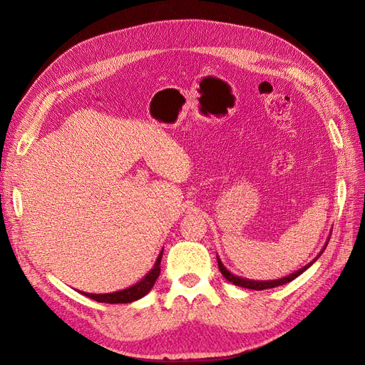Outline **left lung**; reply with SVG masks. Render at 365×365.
Instances as JSON below:
<instances>
[{
  "mask_svg": "<svg viewBox=\"0 0 365 365\" xmlns=\"http://www.w3.org/2000/svg\"><path fill=\"white\" fill-rule=\"evenodd\" d=\"M330 235H331V234H330ZM329 240H330V238H329ZM329 240H327V242L324 244V248H322V250L319 252V255H318L312 262H309V263L306 264V266L300 267L299 271H296V272H293V274H290V275H287V277H284V278H279V279H271V281H255V279H247V278H242V277H237V275L231 274V272H229V271L226 269L225 264L222 263V260H220V259H219V256H217L219 269H220L222 275H223L229 282H232V284H235V285H238V287H244V289H250V290H266V289H274V287H279V285H284V284H287V282L293 281L294 278H297L300 274H303L306 269H308V267H311V266L318 260V257L324 253L325 247H327V244H329Z\"/></svg>",
  "mask_w": 365,
  "mask_h": 365,
  "instance_id": "obj_1",
  "label": "left lung"
}]
</instances>
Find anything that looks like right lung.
I'll return each mask as SVG.
<instances>
[{
  "label": "right lung",
  "mask_w": 365,
  "mask_h": 365,
  "mask_svg": "<svg viewBox=\"0 0 365 365\" xmlns=\"http://www.w3.org/2000/svg\"><path fill=\"white\" fill-rule=\"evenodd\" d=\"M161 257H163V250L161 253L158 255L157 260H155V264H153L152 269L134 285L128 287V289H124V290H120V292H115V293H105V294H93V293H83L84 296L96 300V302H101V303H131L134 300L138 299H142L143 296H146L150 290L153 284H155L157 278L160 277V264H161Z\"/></svg>",
  "instance_id": "right-lung-1"
}]
</instances>
